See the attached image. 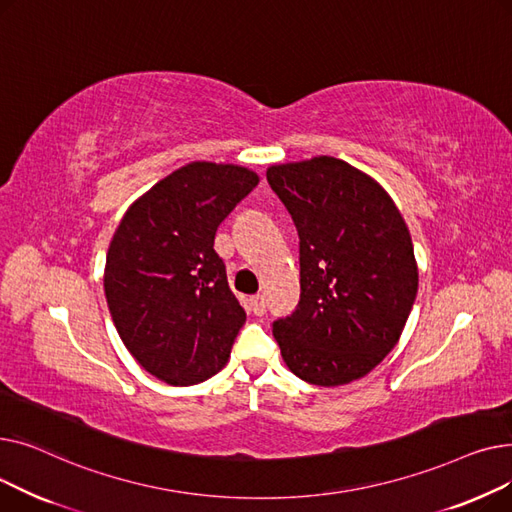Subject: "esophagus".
<instances>
[{"label": "esophagus", "mask_w": 512, "mask_h": 512, "mask_svg": "<svg viewBox=\"0 0 512 512\" xmlns=\"http://www.w3.org/2000/svg\"><path fill=\"white\" fill-rule=\"evenodd\" d=\"M249 307H251V311L259 317V315H263L265 313V299H263V294H255V297H251L249 299Z\"/></svg>", "instance_id": "obj_1"}]
</instances>
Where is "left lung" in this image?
Masks as SVG:
<instances>
[{
  "label": "left lung",
  "instance_id": "1",
  "mask_svg": "<svg viewBox=\"0 0 512 512\" xmlns=\"http://www.w3.org/2000/svg\"><path fill=\"white\" fill-rule=\"evenodd\" d=\"M301 238V301L274 321L288 369L315 386L351 384L396 346L419 270L392 197L365 172L319 155L267 168Z\"/></svg>",
  "mask_w": 512,
  "mask_h": 512
}]
</instances>
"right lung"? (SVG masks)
<instances>
[{"label":"right lung","mask_w":512,"mask_h":512,"mask_svg":"<svg viewBox=\"0 0 512 512\" xmlns=\"http://www.w3.org/2000/svg\"><path fill=\"white\" fill-rule=\"evenodd\" d=\"M257 182L249 168L191 161L134 201L114 232L107 307L130 355L161 382L193 386L230 359L247 313L213 238Z\"/></svg>","instance_id":"1"}]
</instances>
